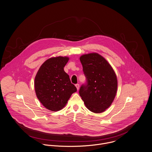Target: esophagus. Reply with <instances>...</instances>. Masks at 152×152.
<instances>
[{
  "instance_id": "obj_1",
  "label": "esophagus",
  "mask_w": 152,
  "mask_h": 152,
  "mask_svg": "<svg viewBox=\"0 0 152 152\" xmlns=\"http://www.w3.org/2000/svg\"><path fill=\"white\" fill-rule=\"evenodd\" d=\"M75 87H77V89L78 90H79V88H80V84H75Z\"/></svg>"
}]
</instances>
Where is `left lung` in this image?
Masks as SVG:
<instances>
[{
	"instance_id": "obj_1",
	"label": "left lung",
	"mask_w": 152,
	"mask_h": 152,
	"mask_svg": "<svg viewBox=\"0 0 152 152\" xmlns=\"http://www.w3.org/2000/svg\"><path fill=\"white\" fill-rule=\"evenodd\" d=\"M80 59L87 80L80 87V96L89 110L102 113L111 105L117 93L115 72L107 60L97 53L83 55Z\"/></svg>"
}]
</instances>
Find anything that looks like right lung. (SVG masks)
<instances>
[{
	"label": "right lung",
	"mask_w": 152,
	"mask_h": 152,
	"mask_svg": "<svg viewBox=\"0 0 152 152\" xmlns=\"http://www.w3.org/2000/svg\"><path fill=\"white\" fill-rule=\"evenodd\" d=\"M68 60L66 56L47 59L41 66L35 78L37 98L45 108L52 111L61 110L71 94L77 91V88L64 70Z\"/></svg>",
	"instance_id": "add662e5"
}]
</instances>
